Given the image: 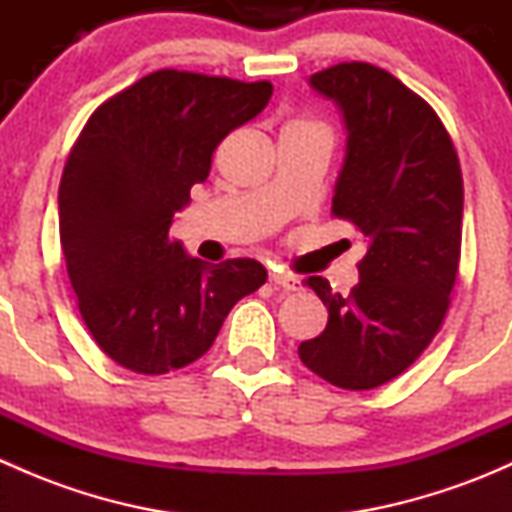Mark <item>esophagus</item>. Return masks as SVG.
Masks as SVG:
<instances>
[{
	"instance_id": "esophagus-1",
	"label": "esophagus",
	"mask_w": 512,
	"mask_h": 512,
	"mask_svg": "<svg viewBox=\"0 0 512 512\" xmlns=\"http://www.w3.org/2000/svg\"><path fill=\"white\" fill-rule=\"evenodd\" d=\"M270 282L275 287L285 289V292H299V289H302V280L294 275H287V272H272Z\"/></svg>"
}]
</instances>
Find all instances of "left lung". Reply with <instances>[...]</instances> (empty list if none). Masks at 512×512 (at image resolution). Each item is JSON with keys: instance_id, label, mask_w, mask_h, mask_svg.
<instances>
[{"instance_id": "obj_1", "label": "left lung", "mask_w": 512, "mask_h": 512, "mask_svg": "<svg viewBox=\"0 0 512 512\" xmlns=\"http://www.w3.org/2000/svg\"><path fill=\"white\" fill-rule=\"evenodd\" d=\"M309 84L347 126L332 215L369 247L349 297L324 277L307 280L329 322L299 344V359L339 389H376L414 364L448 312L461 260V163L436 111L389 71L344 61Z\"/></svg>"}]
</instances>
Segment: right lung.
Returning a JSON list of instances; mask_svg holds the SVG:
<instances>
[{"instance_id":"obj_1","label":"right lung","mask_w":512,"mask_h":512,"mask_svg":"<svg viewBox=\"0 0 512 512\" xmlns=\"http://www.w3.org/2000/svg\"><path fill=\"white\" fill-rule=\"evenodd\" d=\"M270 96V81L160 69L103 101L76 138L59 185L61 250L91 337L123 369L193 364L237 299L265 285L257 260L208 265L168 230L220 141Z\"/></svg>"}]
</instances>
